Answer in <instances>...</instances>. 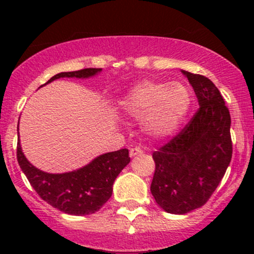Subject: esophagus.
Here are the masks:
<instances>
[{
  "label": "esophagus",
  "instance_id": "esophagus-1",
  "mask_svg": "<svg viewBox=\"0 0 254 254\" xmlns=\"http://www.w3.org/2000/svg\"><path fill=\"white\" fill-rule=\"evenodd\" d=\"M142 153V150L140 147H134L130 150V157H135V156H139Z\"/></svg>",
  "mask_w": 254,
  "mask_h": 254
}]
</instances>
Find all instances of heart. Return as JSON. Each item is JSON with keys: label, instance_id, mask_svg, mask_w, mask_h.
<instances>
[{"label": "heart", "instance_id": "1", "mask_svg": "<svg viewBox=\"0 0 254 254\" xmlns=\"http://www.w3.org/2000/svg\"><path fill=\"white\" fill-rule=\"evenodd\" d=\"M191 107V93L178 81H145L132 86L119 101L124 115L141 119L143 131L155 139H165L178 130Z\"/></svg>", "mask_w": 254, "mask_h": 254}]
</instances>
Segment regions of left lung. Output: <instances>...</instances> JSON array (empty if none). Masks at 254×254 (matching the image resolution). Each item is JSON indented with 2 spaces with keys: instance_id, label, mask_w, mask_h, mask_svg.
I'll return each instance as SVG.
<instances>
[{
  "instance_id": "left-lung-1",
  "label": "left lung",
  "mask_w": 254,
  "mask_h": 254,
  "mask_svg": "<svg viewBox=\"0 0 254 254\" xmlns=\"http://www.w3.org/2000/svg\"><path fill=\"white\" fill-rule=\"evenodd\" d=\"M199 109L186 127L152 153L151 193L158 206L183 215L203 206L217 188L232 157L231 117L217 87L205 76L182 70Z\"/></svg>"
}]
</instances>
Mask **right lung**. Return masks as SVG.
<instances>
[{"mask_svg":"<svg viewBox=\"0 0 254 254\" xmlns=\"http://www.w3.org/2000/svg\"><path fill=\"white\" fill-rule=\"evenodd\" d=\"M101 71L102 68H83L71 72H60L53 76L47 83L61 77L89 78ZM17 160L23 173L43 200L65 214L76 216L98 211L112 196L113 184L117 177L130 162L129 150L122 148L114 152L103 153L92 160L88 165L72 172L48 173L27 160L19 140L17 145Z\"/></svg>","mask_w":254,"mask_h":254,"instance_id":"1","label":"right lung"}]
</instances>
